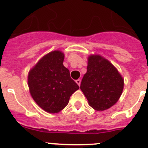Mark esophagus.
<instances>
[{"mask_svg":"<svg viewBox=\"0 0 148 148\" xmlns=\"http://www.w3.org/2000/svg\"><path fill=\"white\" fill-rule=\"evenodd\" d=\"M76 82H77V85H78L79 86V85H80V84H81V79H77V80H76Z\"/></svg>","mask_w":148,"mask_h":148,"instance_id":"obj_1","label":"esophagus"}]
</instances>
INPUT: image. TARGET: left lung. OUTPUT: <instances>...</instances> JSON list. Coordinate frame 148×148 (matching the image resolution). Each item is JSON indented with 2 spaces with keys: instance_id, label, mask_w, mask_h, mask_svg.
I'll list each match as a JSON object with an SVG mask.
<instances>
[{
  "instance_id": "obj_1",
  "label": "left lung",
  "mask_w": 148,
  "mask_h": 148,
  "mask_svg": "<svg viewBox=\"0 0 148 148\" xmlns=\"http://www.w3.org/2000/svg\"><path fill=\"white\" fill-rule=\"evenodd\" d=\"M123 86V78L108 60L100 55H90L80 89L92 108L103 111L112 107L119 100Z\"/></svg>"
}]
</instances>
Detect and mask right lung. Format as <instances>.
Instances as JSON below:
<instances>
[{"instance_id":"right-lung-1","label":"right lung","mask_w":148,"mask_h":148,"mask_svg":"<svg viewBox=\"0 0 148 148\" xmlns=\"http://www.w3.org/2000/svg\"><path fill=\"white\" fill-rule=\"evenodd\" d=\"M64 53L55 50L43 56L29 71L30 93L36 103L49 113H58L67 106L70 96L79 88L63 66Z\"/></svg>"}]
</instances>
